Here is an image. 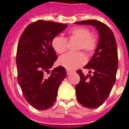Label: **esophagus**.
<instances>
[{
    "label": "esophagus",
    "instance_id": "obj_1",
    "mask_svg": "<svg viewBox=\"0 0 129 129\" xmlns=\"http://www.w3.org/2000/svg\"><path fill=\"white\" fill-rule=\"evenodd\" d=\"M66 72H67V74L68 75H70L71 74V73L72 72V71L71 70H66Z\"/></svg>",
    "mask_w": 129,
    "mask_h": 129
}]
</instances>
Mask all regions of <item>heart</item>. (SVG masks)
Returning <instances> with one entry per match:
<instances>
[{
  "label": "heart",
  "instance_id": "b5f03b06",
  "mask_svg": "<svg viewBox=\"0 0 129 129\" xmlns=\"http://www.w3.org/2000/svg\"><path fill=\"white\" fill-rule=\"evenodd\" d=\"M70 37L79 40L78 49H83L86 54L90 55L94 52L97 46L96 37L90 34V30L84 27H76L68 31ZM67 39L61 36L55 37L51 41V46L57 53H63L67 49ZM86 59L82 52L68 53L59 59V63L68 70H74L86 63Z\"/></svg>",
  "mask_w": 129,
  "mask_h": 129
}]
</instances>
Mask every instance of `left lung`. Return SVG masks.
Masks as SVG:
<instances>
[{
	"mask_svg": "<svg viewBox=\"0 0 129 129\" xmlns=\"http://www.w3.org/2000/svg\"><path fill=\"white\" fill-rule=\"evenodd\" d=\"M75 23L94 26L100 36L96 51L84 67L90 70V74L93 72V76H85L81 70H78L80 81L76 86L78 101L86 108H98L108 98L116 82L118 61L116 39L112 30L97 20Z\"/></svg>",
	"mask_w": 129,
	"mask_h": 129,
	"instance_id": "8db88e82",
	"label": "left lung"
}]
</instances>
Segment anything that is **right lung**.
Returning a JSON list of instances; mask_svg holds the SVG:
<instances>
[{
  "instance_id": "1",
  "label": "right lung",
  "mask_w": 129,
  "mask_h": 129,
  "mask_svg": "<svg viewBox=\"0 0 129 129\" xmlns=\"http://www.w3.org/2000/svg\"><path fill=\"white\" fill-rule=\"evenodd\" d=\"M68 27L52 21L39 20L29 24L17 46V80L27 102L37 110L48 109L56 100L58 88L66 77V70L58 66L49 77L45 74L57 60L51 41Z\"/></svg>"
}]
</instances>
